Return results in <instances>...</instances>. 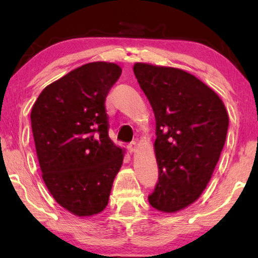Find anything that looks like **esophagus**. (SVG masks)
Returning a JSON list of instances; mask_svg holds the SVG:
<instances>
[{
	"label": "esophagus",
	"mask_w": 258,
	"mask_h": 258,
	"mask_svg": "<svg viewBox=\"0 0 258 258\" xmlns=\"http://www.w3.org/2000/svg\"><path fill=\"white\" fill-rule=\"evenodd\" d=\"M126 148H128L129 153H135L136 148H137V144H136L135 141H133V142H130L128 146H126Z\"/></svg>",
	"instance_id": "esophagus-1"
}]
</instances>
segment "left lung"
Here are the masks:
<instances>
[{"label": "left lung", "instance_id": "left-lung-1", "mask_svg": "<svg viewBox=\"0 0 258 258\" xmlns=\"http://www.w3.org/2000/svg\"><path fill=\"white\" fill-rule=\"evenodd\" d=\"M134 74L156 119L158 182L148 200L155 209L176 213L195 202L210 181L227 137V109L184 70L136 63Z\"/></svg>", "mask_w": 258, "mask_h": 258}]
</instances>
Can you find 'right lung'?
Listing matches in <instances>:
<instances>
[{
	"instance_id": "1",
	"label": "right lung",
	"mask_w": 258,
	"mask_h": 258,
	"mask_svg": "<svg viewBox=\"0 0 258 258\" xmlns=\"http://www.w3.org/2000/svg\"><path fill=\"white\" fill-rule=\"evenodd\" d=\"M121 73L115 63H88L45 87L31 109L42 178L56 202L76 216L107 207L122 165L104 104Z\"/></svg>"
}]
</instances>
